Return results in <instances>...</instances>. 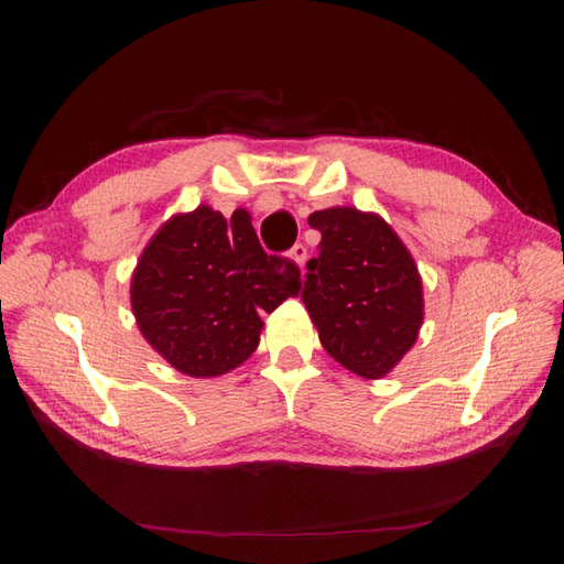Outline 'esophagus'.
Listing matches in <instances>:
<instances>
[{"label":"esophagus","mask_w":564,"mask_h":564,"mask_svg":"<svg viewBox=\"0 0 564 564\" xmlns=\"http://www.w3.org/2000/svg\"><path fill=\"white\" fill-rule=\"evenodd\" d=\"M290 258L296 262L299 268H304V262H306V246H304V243H296V246L290 250Z\"/></svg>","instance_id":"obj_1"}]
</instances>
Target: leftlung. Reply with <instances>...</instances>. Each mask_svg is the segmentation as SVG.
<instances>
[{"instance_id":"8db88e82","label":"left lung","mask_w":564,"mask_h":564,"mask_svg":"<svg viewBox=\"0 0 564 564\" xmlns=\"http://www.w3.org/2000/svg\"><path fill=\"white\" fill-rule=\"evenodd\" d=\"M308 224L321 243L302 299L321 345L357 377L381 379L410 352L424 321L415 260L373 212L328 207Z\"/></svg>"}]
</instances>
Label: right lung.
Instances as JSON below:
<instances>
[{
    "label": "right lung",
    "instance_id": "1",
    "mask_svg": "<svg viewBox=\"0 0 564 564\" xmlns=\"http://www.w3.org/2000/svg\"><path fill=\"white\" fill-rule=\"evenodd\" d=\"M302 290L292 260L262 250L250 215L209 205L159 227L130 282L144 340L173 369L212 379L241 367L260 343L262 318Z\"/></svg>",
    "mask_w": 564,
    "mask_h": 564
}]
</instances>
